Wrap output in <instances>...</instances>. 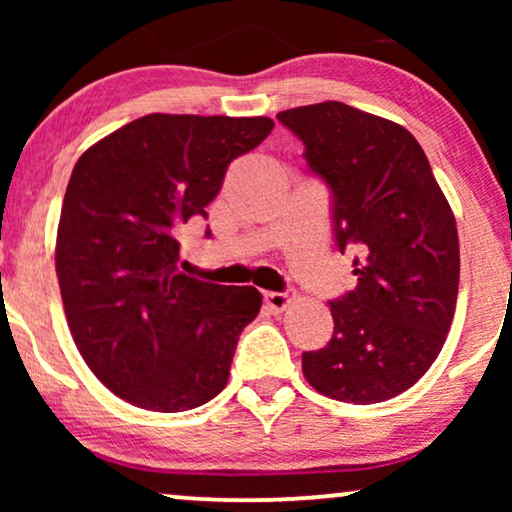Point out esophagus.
<instances>
[{
	"label": "esophagus",
	"mask_w": 512,
	"mask_h": 512,
	"mask_svg": "<svg viewBox=\"0 0 512 512\" xmlns=\"http://www.w3.org/2000/svg\"><path fill=\"white\" fill-rule=\"evenodd\" d=\"M291 300H293V293L291 291H270V293H265V303H268V307H272V310H275V312L286 310Z\"/></svg>",
	"instance_id": "esophagus-1"
}]
</instances>
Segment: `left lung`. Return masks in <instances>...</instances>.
<instances>
[{
	"instance_id": "left-lung-1",
	"label": "left lung",
	"mask_w": 512,
	"mask_h": 512,
	"mask_svg": "<svg viewBox=\"0 0 512 512\" xmlns=\"http://www.w3.org/2000/svg\"><path fill=\"white\" fill-rule=\"evenodd\" d=\"M333 200L335 244L359 284L331 300L333 338L303 354L319 394L368 405L422 377L450 331L459 291L457 223L408 130L342 102L279 111Z\"/></svg>"
}]
</instances>
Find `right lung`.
Wrapping results in <instances>:
<instances>
[{
    "label": "right lung",
    "instance_id": "add662e5",
    "mask_svg": "<svg viewBox=\"0 0 512 512\" xmlns=\"http://www.w3.org/2000/svg\"><path fill=\"white\" fill-rule=\"evenodd\" d=\"M272 128L265 116L149 114L74 165L55 270L76 347L123 401L181 412L226 387L263 296L179 272L177 237L184 223L207 219L228 165Z\"/></svg>",
    "mask_w": 512,
    "mask_h": 512
}]
</instances>
